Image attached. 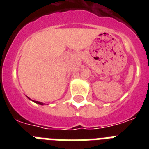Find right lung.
<instances>
[{
    "mask_svg": "<svg viewBox=\"0 0 149 149\" xmlns=\"http://www.w3.org/2000/svg\"><path fill=\"white\" fill-rule=\"evenodd\" d=\"M34 102H35V103H36V104H41V105H43V103H42V102L37 101V100H34Z\"/></svg>",
    "mask_w": 149,
    "mask_h": 149,
    "instance_id": "add662e5",
    "label": "right lung"
}]
</instances>
